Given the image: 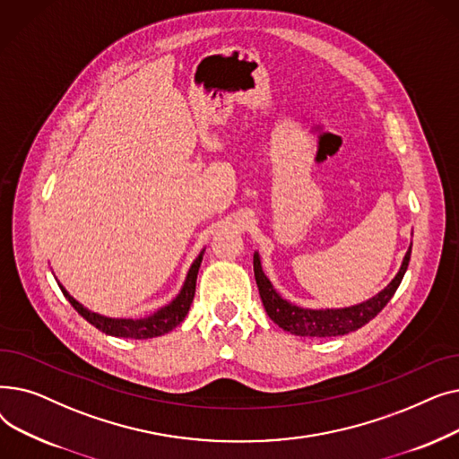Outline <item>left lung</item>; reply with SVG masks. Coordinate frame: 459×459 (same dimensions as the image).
I'll use <instances>...</instances> for the list:
<instances>
[{
    "label": "left lung",
    "mask_w": 459,
    "mask_h": 459,
    "mask_svg": "<svg viewBox=\"0 0 459 459\" xmlns=\"http://www.w3.org/2000/svg\"><path fill=\"white\" fill-rule=\"evenodd\" d=\"M413 246V244H411ZM411 246H409L402 266L394 279L383 288L381 292L372 296L367 301H360L357 305L341 307V308H307L294 305L288 299H284L272 284V281L266 277L262 270V262L258 251L253 255V268H255V279L260 292V299L266 308L268 316L284 331L298 334V336H339L348 334L351 331H357L368 324L372 318H376L381 308L391 301L394 292L407 272L409 258H411Z\"/></svg>",
    "instance_id": "left-lung-1"
}]
</instances>
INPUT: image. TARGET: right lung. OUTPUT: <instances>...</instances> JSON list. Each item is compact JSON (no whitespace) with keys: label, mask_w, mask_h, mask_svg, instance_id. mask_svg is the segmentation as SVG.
<instances>
[{"label":"right lung","mask_w":459,"mask_h":459,"mask_svg":"<svg viewBox=\"0 0 459 459\" xmlns=\"http://www.w3.org/2000/svg\"><path fill=\"white\" fill-rule=\"evenodd\" d=\"M203 255H204V249L199 253V256L195 260H193L177 298H173V301H169L156 312H152V315L143 316V318H111V316L99 315V312H92L91 308L82 305L78 299L72 298L66 292V288L57 281V277H56V281L61 288L63 296L68 299V303L74 307L80 315L89 324H92L96 329H100L102 333L111 334V336H118V339L144 341V339H154V336H161L169 331H173L186 318L187 310L193 303V298H195V284H197V273L201 268Z\"/></svg>","instance_id":"1"}]
</instances>
